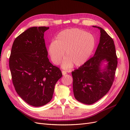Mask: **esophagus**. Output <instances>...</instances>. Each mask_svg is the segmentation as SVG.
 <instances>
[{
  "mask_svg": "<svg viewBox=\"0 0 130 130\" xmlns=\"http://www.w3.org/2000/svg\"><path fill=\"white\" fill-rule=\"evenodd\" d=\"M62 73L63 75H65L67 74V72L64 71V70H62Z\"/></svg>",
  "mask_w": 130,
  "mask_h": 130,
  "instance_id": "1",
  "label": "esophagus"
}]
</instances>
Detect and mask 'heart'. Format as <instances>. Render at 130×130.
Wrapping results in <instances>:
<instances>
[{
	"label": "heart",
	"instance_id": "1",
	"mask_svg": "<svg viewBox=\"0 0 130 130\" xmlns=\"http://www.w3.org/2000/svg\"><path fill=\"white\" fill-rule=\"evenodd\" d=\"M95 45V40L91 35L77 28L66 29L58 34L55 42L51 43L49 53L54 64L62 63L63 68L68 69L85 63L91 55Z\"/></svg>",
	"mask_w": 130,
	"mask_h": 130
}]
</instances>
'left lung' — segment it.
Segmentation results:
<instances>
[{
    "mask_svg": "<svg viewBox=\"0 0 130 130\" xmlns=\"http://www.w3.org/2000/svg\"><path fill=\"white\" fill-rule=\"evenodd\" d=\"M96 27V26H94ZM99 44L94 56L72 72L73 92L75 99L91 105L108 93L115 80L118 58L114 41L101 27ZM107 61L108 65L101 70L100 65Z\"/></svg>",
    "mask_w": 130,
    "mask_h": 130,
    "instance_id": "left-lung-1",
    "label": "left lung"
}]
</instances>
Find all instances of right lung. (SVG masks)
Returning <instances> with one entry per match:
<instances>
[{"label":"right lung","mask_w":130,"mask_h":130,"mask_svg":"<svg viewBox=\"0 0 130 130\" xmlns=\"http://www.w3.org/2000/svg\"><path fill=\"white\" fill-rule=\"evenodd\" d=\"M49 27H32L15 38L9 58L12 80L15 91L30 105L39 107L52 100L60 68L48 58L44 32Z\"/></svg>","instance_id":"right-lung-1"}]
</instances>
